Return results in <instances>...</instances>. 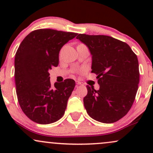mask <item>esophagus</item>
<instances>
[{
  "mask_svg": "<svg viewBox=\"0 0 153 153\" xmlns=\"http://www.w3.org/2000/svg\"><path fill=\"white\" fill-rule=\"evenodd\" d=\"M76 84H77V85H83V84H82V82H80V81H76Z\"/></svg>",
  "mask_w": 153,
  "mask_h": 153,
  "instance_id": "esophagus-1",
  "label": "esophagus"
}]
</instances>
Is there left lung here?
<instances>
[{
    "label": "left lung",
    "mask_w": 153,
    "mask_h": 153,
    "mask_svg": "<svg viewBox=\"0 0 153 153\" xmlns=\"http://www.w3.org/2000/svg\"><path fill=\"white\" fill-rule=\"evenodd\" d=\"M92 56L91 73L98 75V91L87 85L86 111L98 122L110 124L122 119L134 102L140 81L137 57L127 43L106 35L78 34Z\"/></svg>",
    "instance_id": "1"
}]
</instances>
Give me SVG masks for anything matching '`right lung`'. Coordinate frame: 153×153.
<instances>
[{"instance_id": "right-lung-1", "label": "right lung", "mask_w": 153, "mask_h": 153, "mask_svg": "<svg viewBox=\"0 0 153 153\" xmlns=\"http://www.w3.org/2000/svg\"><path fill=\"white\" fill-rule=\"evenodd\" d=\"M77 34L37 29L28 34L19 45L14 61L16 94L22 111L33 122L51 124L65 114L75 82L66 79L52 86L49 71L58 65L61 48Z\"/></svg>"}]
</instances>
